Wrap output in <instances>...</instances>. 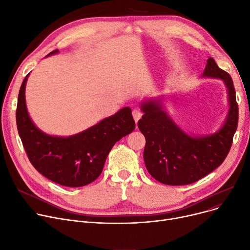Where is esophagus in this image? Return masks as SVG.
<instances>
[{"mask_svg": "<svg viewBox=\"0 0 250 250\" xmlns=\"http://www.w3.org/2000/svg\"><path fill=\"white\" fill-rule=\"evenodd\" d=\"M133 117H134V120H135V122L137 124L138 121L142 117V112L140 110H138V109H134L133 110Z\"/></svg>", "mask_w": 250, "mask_h": 250, "instance_id": "1", "label": "esophagus"}]
</instances>
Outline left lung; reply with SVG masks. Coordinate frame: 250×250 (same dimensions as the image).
<instances>
[{
  "instance_id": "left-lung-1",
  "label": "left lung",
  "mask_w": 250,
  "mask_h": 250,
  "mask_svg": "<svg viewBox=\"0 0 250 250\" xmlns=\"http://www.w3.org/2000/svg\"><path fill=\"white\" fill-rule=\"evenodd\" d=\"M203 78L222 80L228 93L225 122L213 134L189 135L168 114L165 95L141 102L143 116L138 122L145 136L144 161L148 172L167 186L190 185L211 173L227 157L238 125V104L231 76L220 69L213 58L207 60Z\"/></svg>"
}]
</instances>
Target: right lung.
Here are the masks:
<instances>
[{
    "instance_id": "add662e5",
    "label": "right lung",
    "mask_w": 250,
    "mask_h": 250,
    "mask_svg": "<svg viewBox=\"0 0 250 250\" xmlns=\"http://www.w3.org/2000/svg\"><path fill=\"white\" fill-rule=\"evenodd\" d=\"M58 52L56 49L46 57ZM29 74L19 91L16 122L31 164L39 173L63 187L80 188L93 182L101 174L114 144L135 129L132 109L124 107L73 136H50L34 125L26 106L25 88Z\"/></svg>"
}]
</instances>
